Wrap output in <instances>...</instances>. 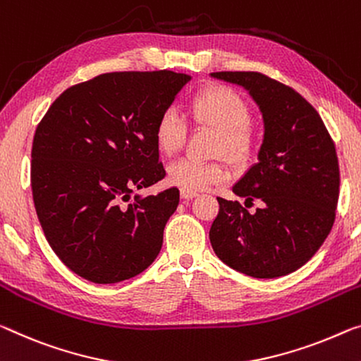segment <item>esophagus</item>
I'll return each mask as SVG.
<instances>
[{
	"label": "esophagus",
	"instance_id": "1",
	"mask_svg": "<svg viewBox=\"0 0 361 361\" xmlns=\"http://www.w3.org/2000/svg\"><path fill=\"white\" fill-rule=\"evenodd\" d=\"M196 196H197V192L181 190V197H183V199H194V197H196Z\"/></svg>",
	"mask_w": 361,
	"mask_h": 361
}]
</instances>
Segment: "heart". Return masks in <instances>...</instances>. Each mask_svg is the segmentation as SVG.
Returning <instances> with one entry per match:
<instances>
[{
    "label": "heart",
    "mask_w": 361,
    "mask_h": 361,
    "mask_svg": "<svg viewBox=\"0 0 361 361\" xmlns=\"http://www.w3.org/2000/svg\"><path fill=\"white\" fill-rule=\"evenodd\" d=\"M190 116L196 123L216 130L215 154H223L238 165L247 164L257 147V131L249 123L250 109L236 91L212 85L199 91L190 102ZM186 140V123L175 107H167L160 114L154 127V141L164 156L178 152ZM230 178L226 165L212 160L180 159L167 167L170 185L185 191L207 190L212 185Z\"/></svg>",
    "instance_id": "heart-1"
}]
</instances>
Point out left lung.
I'll return each mask as SVG.
<instances>
[{"mask_svg":"<svg viewBox=\"0 0 361 361\" xmlns=\"http://www.w3.org/2000/svg\"><path fill=\"white\" fill-rule=\"evenodd\" d=\"M243 87L259 106L263 142L259 162L233 186L255 212L216 197L220 212L209 238L216 257L252 278H279L317 254L333 228L339 164L322 117L293 88L259 72H214Z\"/></svg>","mask_w":361,"mask_h":361,"instance_id":"obj_1","label":"left lung"}]
</instances>
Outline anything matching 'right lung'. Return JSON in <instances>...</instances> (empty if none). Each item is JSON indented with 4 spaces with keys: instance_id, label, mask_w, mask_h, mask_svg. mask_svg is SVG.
I'll use <instances>...</instances> for the list:
<instances>
[{
    "instance_id": "obj_1",
    "label": "right lung",
    "mask_w": 361,
    "mask_h": 361,
    "mask_svg": "<svg viewBox=\"0 0 361 361\" xmlns=\"http://www.w3.org/2000/svg\"><path fill=\"white\" fill-rule=\"evenodd\" d=\"M191 75L112 72L67 88L38 123L32 192L51 249L91 283L112 284L156 260L180 191L131 192L165 176L154 127Z\"/></svg>"
}]
</instances>
